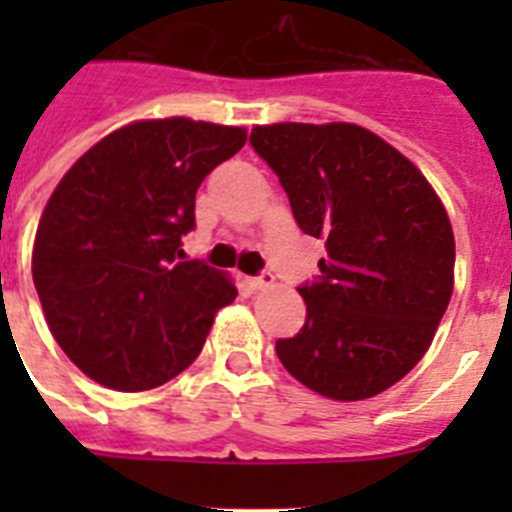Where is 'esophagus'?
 I'll use <instances>...</instances> for the list:
<instances>
[{
	"label": "esophagus",
	"instance_id": "34e87169",
	"mask_svg": "<svg viewBox=\"0 0 512 512\" xmlns=\"http://www.w3.org/2000/svg\"><path fill=\"white\" fill-rule=\"evenodd\" d=\"M248 284H251L253 289L271 287V284H274V274H269V271H261L259 277H251V279H248Z\"/></svg>",
	"mask_w": 512,
	"mask_h": 512
}]
</instances>
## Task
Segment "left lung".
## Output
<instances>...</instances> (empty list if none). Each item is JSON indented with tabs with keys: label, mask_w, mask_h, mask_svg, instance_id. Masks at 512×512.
<instances>
[{
	"label": "left lung",
	"mask_w": 512,
	"mask_h": 512,
	"mask_svg": "<svg viewBox=\"0 0 512 512\" xmlns=\"http://www.w3.org/2000/svg\"><path fill=\"white\" fill-rule=\"evenodd\" d=\"M297 225L323 238L320 277L300 287L307 320L279 338L297 382L330 400L374 397L431 346L454 292V230L418 166L351 122L251 130Z\"/></svg>",
	"instance_id": "8db88e82"
}]
</instances>
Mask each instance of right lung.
Returning a JSON list of instances; mask_svg holds the SVG:
<instances>
[{"mask_svg":"<svg viewBox=\"0 0 512 512\" xmlns=\"http://www.w3.org/2000/svg\"><path fill=\"white\" fill-rule=\"evenodd\" d=\"M243 143V128L140 120L99 140L53 189L33 282L53 338L94 382L120 392L169 382L235 300L223 271L182 261V235L202 179Z\"/></svg>","mask_w":512,"mask_h":512,"instance_id":"1","label":"right lung"}]
</instances>
